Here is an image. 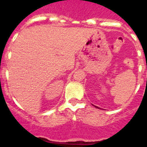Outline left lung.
Returning <instances> with one entry per match:
<instances>
[{
    "label": "left lung",
    "mask_w": 147,
    "mask_h": 147,
    "mask_svg": "<svg viewBox=\"0 0 147 147\" xmlns=\"http://www.w3.org/2000/svg\"><path fill=\"white\" fill-rule=\"evenodd\" d=\"M95 107H96V108H99V107H96V106H95Z\"/></svg>",
    "instance_id": "obj_1"
}]
</instances>
